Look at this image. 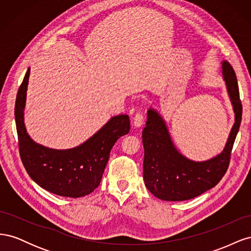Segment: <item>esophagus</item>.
Instances as JSON below:
<instances>
[{"label": "esophagus", "instance_id": "1", "mask_svg": "<svg viewBox=\"0 0 251 251\" xmlns=\"http://www.w3.org/2000/svg\"><path fill=\"white\" fill-rule=\"evenodd\" d=\"M143 121H144V118H143L142 114L141 113L136 114V115L134 116V119H133V126H134V127H140V126H142Z\"/></svg>", "mask_w": 251, "mask_h": 251}]
</instances>
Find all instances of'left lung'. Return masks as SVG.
<instances>
[{"label": "left lung", "mask_w": 251, "mask_h": 251, "mask_svg": "<svg viewBox=\"0 0 251 251\" xmlns=\"http://www.w3.org/2000/svg\"><path fill=\"white\" fill-rule=\"evenodd\" d=\"M222 74L234 112V124L224 150L209 160L193 161L179 153L164 119L156 110L149 109L146 127L142 131L143 180L147 188L158 199H193L216 186L228 169L242 120V103L237 76L227 60L222 62Z\"/></svg>", "instance_id": "left-lung-1"}]
</instances>
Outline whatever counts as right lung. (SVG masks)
Returning <instances> with one entry per match:
<instances>
[{"label":"right lung","instance_id":"right-lung-1","mask_svg":"<svg viewBox=\"0 0 251 251\" xmlns=\"http://www.w3.org/2000/svg\"><path fill=\"white\" fill-rule=\"evenodd\" d=\"M29 75L30 68L18 91L14 108L22 162L35 183L52 194L70 198L89 195L100 183L113 146L130 131V118L112 117L78 147L68 150L44 147L30 138L24 124Z\"/></svg>","mask_w":251,"mask_h":251}]
</instances>
